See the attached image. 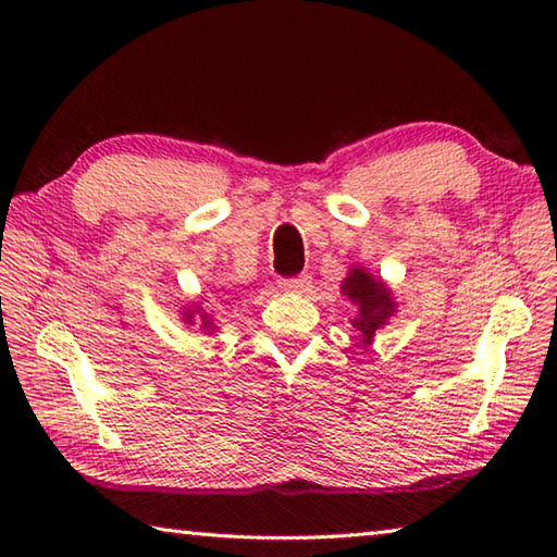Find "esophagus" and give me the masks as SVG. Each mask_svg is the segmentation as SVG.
<instances>
[{"mask_svg": "<svg viewBox=\"0 0 557 557\" xmlns=\"http://www.w3.org/2000/svg\"><path fill=\"white\" fill-rule=\"evenodd\" d=\"M280 287L285 292H292V295H305L312 287V277L309 275H297V277H287L280 280Z\"/></svg>", "mask_w": 557, "mask_h": 557, "instance_id": "obj_1", "label": "esophagus"}]
</instances>
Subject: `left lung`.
<instances>
[{"label": "left lung", "mask_w": 557, "mask_h": 557, "mask_svg": "<svg viewBox=\"0 0 557 557\" xmlns=\"http://www.w3.org/2000/svg\"><path fill=\"white\" fill-rule=\"evenodd\" d=\"M342 295L354 301L358 314L351 319L356 332H361V344L369 346L379 329L395 314L393 292L383 280H375L363 268H354L342 285Z\"/></svg>", "instance_id": "8db88e82"}]
</instances>
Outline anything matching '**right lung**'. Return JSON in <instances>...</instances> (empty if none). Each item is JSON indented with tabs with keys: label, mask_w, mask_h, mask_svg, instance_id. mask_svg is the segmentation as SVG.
<instances>
[{
	"label": "right lung",
	"mask_w": 557,
	"mask_h": 557,
	"mask_svg": "<svg viewBox=\"0 0 557 557\" xmlns=\"http://www.w3.org/2000/svg\"><path fill=\"white\" fill-rule=\"evenodd\" d=\"M199 313L200 319L196 320L195 314ZM184 322L186 324H196V322H201V329H206V332H211V329H215L213 326V319L206 314V312H201V307L199 309H188V312H184Z\"/></svg>",
	"instance_id": "right-lung-1"
}]
</instances>
